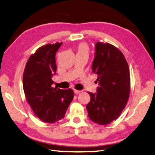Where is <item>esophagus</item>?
<instances>
[{
    "instance_id": "1",
    "label": "esophagus",
    "mask_w": 155,
    "mask_h": 155,
    "mask_svg": "<svg viewBox=\"0 0 155 155\" xmlns=\"http://www.w3.org/2000/svg\"><path fill=\"white\" fill-rule=\"evenodd\" d=\"M74 93L76 94H80L81 92L80 90H74Z\"/></svg>"
}]
</instances>
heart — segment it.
<instances>
[{
  "instance_id": "1",
  "label": "heart",
  "mask_w": 155,
  "mask_h": 155,
  "mask_svg": "<svg viewBox=\"0 0 155 155\" xmlns=\"http://www.w3.org/2000/svg\"><path fill=\"white\" fill-rule=\"evenodd\" d=\"M88 47L84 43H81L78 47V53H87Z\"/></svg>"
}]
</instances>
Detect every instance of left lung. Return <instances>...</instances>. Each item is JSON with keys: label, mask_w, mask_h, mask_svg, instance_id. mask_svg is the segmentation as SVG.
Instances as JSON below:
<instances>
[{"label": "left lung", "mask_w": 155, "mask_h": 155, "mask_svg": "<svg viewBox=\"0 0 155 155\" xmlns=\"http://www.w3.org/2000/svg\"><path fill=\"white\" fill-rule=\"evenodd\" d=\"M91 69L97 75L98 86L96 93L88 92V117L98 124H108L119 117L128 102L130 86L128 63L116 47L97 42Z\"/></svg>", "instance_id": "1"}]
</instances>
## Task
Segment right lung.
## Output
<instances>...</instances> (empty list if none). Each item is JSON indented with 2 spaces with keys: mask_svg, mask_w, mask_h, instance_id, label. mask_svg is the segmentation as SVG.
Returning <instances> with one entry per match:
<instances>
[{
  "mask_svg": "<svg viewBox=\"0 0 155 155\" xmlns=\"http://www.w3.org/2000/svg\"><path fill=\"white\" fill-rule=\"evenodd\" d=\"M62 43L47 44L30 56L25 66L23 85L25 97L41 120L53 123L64 118L74 98L71 89L53 87L56 74L55 54Z\"/></svg>",
  "mask_w": 155,
  "mask_h": 155,
  "instance_id": "1",
  "label": "right lung"
}]
</instances>
